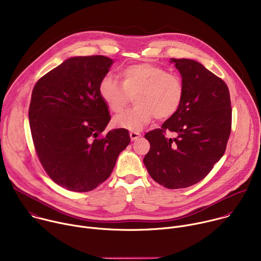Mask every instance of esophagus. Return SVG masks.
<instances>
[{
    "label": "esophagus",
    "instance_id": "esophagus-1",
    "mask_svg": "<svg viewBox=\"0 0 261 261\" xmlns=\"http://www.w3.org/2000/svg\"><path fill=\"white\" fill-rule=\"evenodd\" d=\"M141 136V134L137 131H132L130 132V137H131V140H136L137 138H139Z\"/></svg>",
    "mask_w": 261,
    "mask_h": 261
}]
</instances>
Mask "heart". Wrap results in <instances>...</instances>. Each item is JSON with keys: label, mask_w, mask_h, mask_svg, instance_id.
Masks as SVG:
<instances>
[{"label": "heart", "mask_w": 261, "mask_h": 261, "mask_svg": "<svg viewBox=\"0 0 261 261\" xmlns=\"http://www.w3.org/2000/svg\"><path fill=\"white\" fill-rule=\"evenodd\" d=\"M119 77L101 80L98 87L100 98L109 111L119 114L132 97L136 105L114 119L123 129L136 131L154 117L157 120L172 118L179 110L185 97V84L180 76L152 63H137L123 68Z\"/></svg>", "instance_id": "b5f03b06"}]
</instances>
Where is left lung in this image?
Segmentation results:
<instances>
[{"label": "left lung", "mask_w": 261, "mask_h": 261, "mask_svg": "<svg viewBox=\"0 0 261 261\" xmlns=\"http://www.w3.org/2000/svg\"><path fill=\"white\" fill-rule=\"evenodd\" d=\"M171 61L185 84L184 101L161 128L144 135L151 146L143 163L158 184L178 189L203 179L224 155L232 109L224 81L196 61ZM167 133L175 138H167Z\"/></svg>", "instance_id": "left-lung-1"}]
</instances>
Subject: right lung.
Wrapping results in <instances>:
<instances>
[{"label":"right lung","mask_w":261,"mask_h":261,"mask_svg":"<svg viewBox=\"0 0 261 261\" xmlns=\"http://www.w3.org/2000/svg\"><path fill=\"white\" fill-rule=\"evenodd\" d=\"M113 62L104 56L70 58L33 89L29 121L36 154L48 176L67 190L97 188L130 143L126 129L103 134L110 116L98 87Z\"/></svg>","instance_id":"1"}]
</instances>
